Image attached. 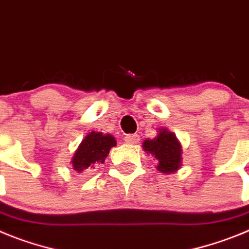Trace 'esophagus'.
<instances>
[{
    "instance_id": "esophagus-1",
    "label": "esophagus",
    "mask_w": 249,
    "mask_h": 249,
    "mask_svg": "<svg viewBox=\"0 0 249 249\" xmlns=\"http://www.w3.org/2000/svg\"><path fill=\"white\" fill-rule=\"evenodd\" d=\"M139 135L138 134H129V135H126L124 138V141L125 142H127V144H136V142H139Z\"/></svg>"
}]
</instances>
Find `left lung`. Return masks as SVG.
Instances as JSON below:
<instances>
[{
  "label": "left lung",
  "instance_id": "1",
  "mask_svg": "<svg viewBox=\"0 0 249 249\" xmlns=\"http://www.w3.org/2000/svg\"><path fill=\"white\" fill-rule=\"evenodd\" d=\"M144 150L147 154L155 156L159 161L158 169L163 174L175 172L181 166L180 142L172 133L162 129L158 136L142 142Z\"/></svg>",
  "mask_w": 249,
  "mask_h": 249
}]
</instances>
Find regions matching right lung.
<instances>
[{
  "label": "right lung",
  "instance_id": "add662e5",
  "mask_svg": "<svg viewBox=\"0 0 249 249\" xmlns=\"http://www.w3.org/2000/svg\"><path fill=\"white\" fill-rule=\"evenodd\" d=\"M116 145L115 139L111 135H103L102 133H90L82 141L73 156V167L75 171L82 172L97 163H103L109 151Z\"/></svg>",
  "mask_w": 249,
  "mask_h": 249
}]
</instances>
